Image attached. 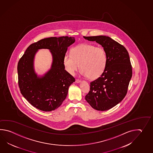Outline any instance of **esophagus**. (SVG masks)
I'll return each instance as SVG.
<instances>
[{
	"label": "esophagus",
	"instance_id": "1",
	"mask_svg": "<svg viewBox=\"0 0 153 153\" xmlns=\"http://www.w3.org/2000/svg\"><path fill=\"white\" fill-rule=\"evenodd\" d=\"M75 82H81V80H80L79 79H76Z\"/></svg>",
	"mask_w": 153,
	"mask_h": 153
}]
</instances>
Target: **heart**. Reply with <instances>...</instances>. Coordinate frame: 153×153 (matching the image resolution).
Listing matches in <instances>:
<instances>
[{"label": "heart", "mask_w": 153, "mask_h": 153, "mask_svg": "<svg viewBox=\"0 0 153 153\" xmlns=\"http://www.w3.org/2000/svg\"><path fill=\"white\" fill-rule=\"evenodd\" d=\"M71 55H65L63 58V64L70 74H74L79 65L81 74L90 79H97L104 73L107 57L103 48L84 44L73 48Z\"/></svg>", "instance_id": "obj_1"}]
</instances>
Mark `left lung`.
I'll return each instance as SVG.
<instances>
[{"instance_id":"obj_1","label":"left lung","mask_w":153,"mask_h":153,"mask_svg":"<svg viewBox=\"0 0 153 153\" xmlns=\"http://www.w3.org/2000/svg\"><path fill=\"white\" fill-rule=\"evenodd\" d=\"M103 47L107 57L104 73L90 82V91L85 100L97 111L108 110L125 97L132 75L128 52L124 46L109 36H84Z\"/></svg>"}]
</instances>
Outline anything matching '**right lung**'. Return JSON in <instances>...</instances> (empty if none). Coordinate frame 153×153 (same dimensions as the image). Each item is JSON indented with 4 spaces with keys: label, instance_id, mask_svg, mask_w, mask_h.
I'll use <instances>...</instances> for the list:
<instances>
[{
    "label": "right lung",
    "instance_id": "right-lung-1",
    "mask_svg": "<svg viewBox=\"0 0 153 153\" xmlns=\"http://www.w3.org/2000/svg\"><path fill=\"white\" fill-rule=\"evenodd\" d=\"M75 42L74 37H50L34 42L27 48L17 65L20 92L30 104L40 111H54L62 104L69 86L75 81L65 69L63 58L69 46ZM48 48L53 56L51 69L38 78L33 69V59L38 49Z\"/></svg>",
    "mask_w": 153,
    "mask_h": 153
}]
</instances>
